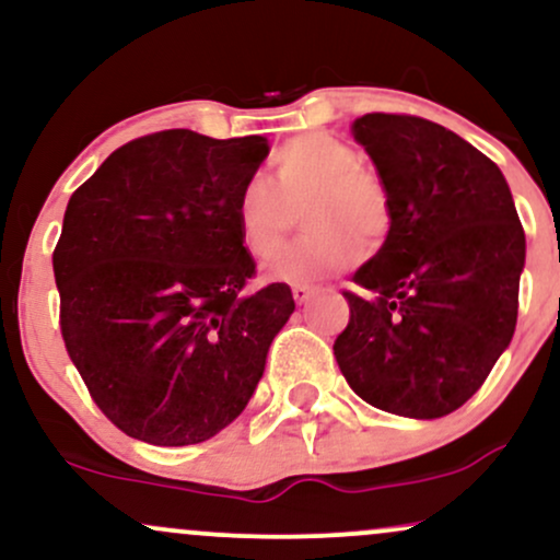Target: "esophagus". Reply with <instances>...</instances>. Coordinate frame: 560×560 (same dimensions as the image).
Returning <instances> with one entry per match:
<instances>
[{
	"label": "esophagus",
	"instance_id": "esophagus-1",
	"mask_svg": "<svg viewBox=\"0 0 560 560\" xmlns=\"http://www.w3.org/2000/svg\"><path fill=\"white\" fill-rule=\"evenodd\" d=\"M313 294H316V289L307 287V284H294L292 287V298H294V302H300V305H302V302L311 300Z\"/></svg>",
	"mask_w": 560,
	"mask_h": 560
}]
</instances>
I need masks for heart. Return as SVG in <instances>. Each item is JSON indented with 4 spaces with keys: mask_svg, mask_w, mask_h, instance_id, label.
Listing matches in <instances>:
<instances>
[{
    "mask_svg": "<svg viewBox=\"0 0 560 560\" xmlns=\"http://www.w3.org/2000/svg\"><path fill=\"white\" fill-rule=\"evenodd\" d=\"M273 186L262 176L247 178L234 199V223L242 247L268 258L291 230L302 201L308 234L266 262L273 279L318 281L376 253L392 229L387 186L363 168L361 155L324 131L284 141L271 158Z\"/></svg>",
    "mask_w": 560,
    "mask_h": 560,
    "instance_id": "heart-1",
    "label": "heart"
}]
</instances>
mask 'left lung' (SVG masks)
Masks as SVG:
<instances>
[{
    "mask_svg": "<svg viewBox=\"0 0 560 560\" xmlns=\"http://www.w3.org/2000/svg\"><path fill=\"white\" fill-rule=\"evenodd\" d=\"M352 133L392 202L387 242L345 289L334 358L358 397L440 419L490 376L518 316L526 240L503 173L445 126L369 113Z\"/></svg>",
    "mask_w": 560,
    "mask_h": 560,
    "instance_id": "8db88e82",
    "label": "left lung"
}]
</instances>
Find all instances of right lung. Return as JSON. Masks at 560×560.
<instances>
[{
    "label": "right lung",
    "mask_w": 560,
    "mask_h": 560,
    "mask_svg": "<svg viewBox=\"0 0 560 560\" xmlns=\"http://www.w3.org/2000/svg\"><path fill=\"white\" fill-rule=\"evenodd\" d=\"M268 141L189 128L118 147L70 197L52 253L66 350L96 408L160 447L226 429L258 387L292 289H247L234 223Z\"/></svg>",
    "instance_id": "right-lung-1"
}]
</instances>
